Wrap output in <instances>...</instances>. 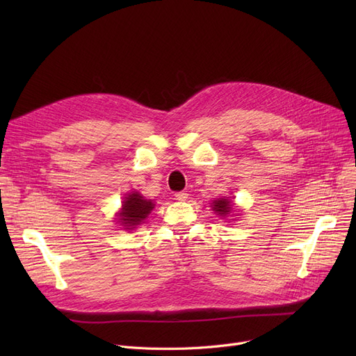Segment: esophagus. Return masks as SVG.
Here are the masks:
<instances>
[{
    "mask_svg": "<svg viewBox=\"0 0 356 356\" xmlns=\"http://www.w3.org/2000/svg\"><path fill=\"white\" fill-rule=\"evenodd\" d=\"M188 193H184V192H177L176 195H175V197L177 199V200H186V199H188Z\"/></svg>",
    "mask_w": 356,
    "mask_h": 356,
    "instance_id": "1",
    "label": "esophagus"
}]
</instances>
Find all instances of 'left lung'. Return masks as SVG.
<instances>
[{
  "label": "left lung",
  "instance_id": "obj_1",
  "mask_svg": "<svg viewBox=\"0 0 356 356\" xmlns=\"http://www.w3.org/2000/svg\"><path fill=\"white\" fill-rule=\"evenodd\" d=\"M211 204H212V211L216 215L223 216V218H227L232 212V207H234L232 200L231 199H225V197H219V199L213 200Z\"/></svg>",
  "mask_w": 356,
  "mask_h": 356
}]
</instances>
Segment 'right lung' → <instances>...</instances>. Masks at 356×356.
I'll return each instance as SVG.
<instances>
[{"label":"right lung","mask_w":356,"mask_h":356,"mask_svg":"<svg viewBox=\"0 0 356 356\" xmlns=\"http://www.w3.org/2000/svg\"><path fill=\"white\" fill-rule=\"evenodd\" d=\"M154 207L153 200L145 199L138 192H131L124 197L122 208L118 213V222L124 229H134L147 219Z\"/></svg>","instance_id":"add662e5"}]
</instances>
